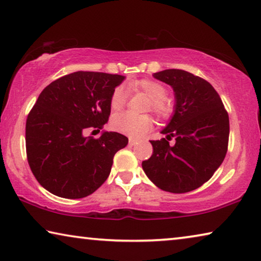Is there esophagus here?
<instances>
[{
    "mask_svg": "<svg viewBox=\"0 0 261 261\" xmlns=\"http://www.w3.org/2000/svg\"><path fill=\"white\" fill-rule=\"evenodd\" d=\"M137 143H138L137 140L134 139V138H130V139H129V145H130V146H134V145H136V144H137Z\"/></svg>",
    "mask_w": 261,
    "mask_h": 261,
    "instance_id": "34e87169",
    "label": "esophagus"
}]
</instances>
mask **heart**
<instances>
[{
    "mask_svg": "<svg viewBox=\"0 0 261 261\" xmlns=\"http://www.w3.org/2000/svg\"><path fill=\"white\" fill-rule=\"evenodd\" d=\"M129 88L134 92H143L151 98L150 108L161 118H167L174 110L173 102L166 97L167 89L163 84L151 80L142 79L129 82ZM127 94L122 86L116 87L110 96V109L116 111L122 110L126 105ZM111 127L115 131L121 132L130 137H140L150 131L153 126V119L150 116H135L131 114L115 115L111 118Z\"/></svg>",
    "mask_w": 261,
    "mask_h": 261,
    "instance_id": "b5f03b06",
    "label": "heart"
}]
</instances>
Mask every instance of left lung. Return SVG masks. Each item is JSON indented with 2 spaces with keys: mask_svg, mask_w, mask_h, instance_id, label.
<instances>
[{
  "mask_svg": "<svg viewBox=\"0 0 261 261\" xmlns=\"http://www.w3.org/2000/svg\"><path fill=\"white\" fill-rule=\"evenodd\" d=\"M169 85L175 105L161 134L166 139L150 140L153 153L142 166L156 187L169 193H187L206 182L225 158L229 115L220 95L204 79L182 69L153 73ZM173 137L176 144L168 140Z\"/></svg>",
  "mask_w": 261,
  "mask_h": 261,
  "instance_id": "8db88e82",
  "label": "left lung"
}]
</instances>
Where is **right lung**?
<instances>
[{
	"label": "right lung",
	"mask_w": 261,
	"mask_h": 261,
	"mask_svg": "<svg viewBox=\"0 0 261 261\" xmlns=\"http://www.w3.org/2000/svg\"><path fill=\"white\" fill-rule=\"evenodd\" d=\"M125 76L74 72L40 93L27 119L25 143L30 168L49 193L65 198L93 194L110 174L115 153L127 145L118 132L86 137L102 129L110 116V96Z\"/></svg>",
	"instance_id": "right-lung-1"
}]
</instances>
